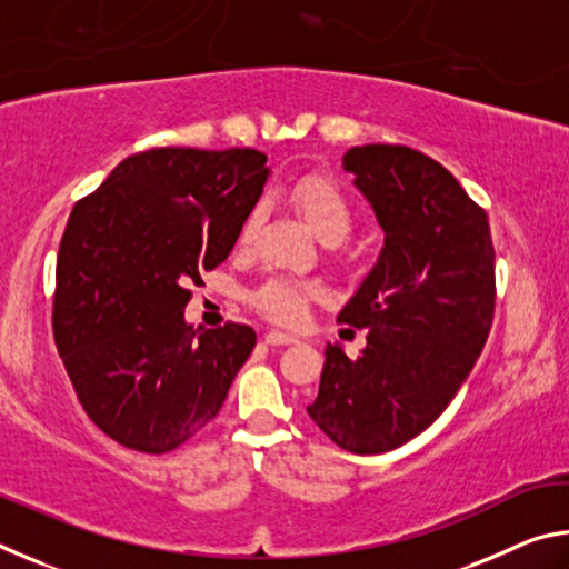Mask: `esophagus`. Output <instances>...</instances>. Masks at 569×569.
Returning <instances> with one entry per match:
<instances>
[{"label": "esophagus", "instance_id": "34e87169", "mask_svg": "<svg viewBox=\"0 0 569 569\" xmlns=\"http://www.w3.org/2000/svg\"><path fill=\"white\" fill-rule=\"evenodd\" d=\"M266 343L268 346H288V343H296V336L283 333V331H268Z\"/></svg>", "mask_w": 569, "mask_h": 569}]
</instances>
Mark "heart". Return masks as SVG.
Masks as SVG:
<instances>
[{"label":"heart","instance_id":"1","mask_svg":"<svg viewBox=\"0 0 569 569\" xmlns=\"http://www.w3.org/2000/svg\"><path fill=\"white\" fill-rule=\"evenodd\" d=\"M291 200L306 226L326 246H339L353 230V208L339 186L323 178H301L291 190ZM258 210H253L240 228V243H248L258 228ZM319 296V288L311 283L293 281V278H268L250 293V303L266 319L283 326L303 323L308 316V303Z\"/></svg>","mask_w":569,"mask_h":569}]
</instances>
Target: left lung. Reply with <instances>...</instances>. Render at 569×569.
<instances>
[{"mask_svg": "<svg viewBox=\"0 0 569 569\" xmlns=\"http://www.w3.org/2000/svg\"><path fill=\"white\" fill-rule=\"evenodd\" d=\"M383 230L379 263L339 321L366 331L359 359L326 343L308 417L341 449L381 455L439 419L485 349L495 316L489 220L447 168L403 146L343 156Z\"/></svg>", "mask_w": 569, "mask_h": 569, "instance_id": "obj_1", "label": "left lung"}]
</instances>
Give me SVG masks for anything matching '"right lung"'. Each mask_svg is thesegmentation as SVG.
<instances>
[{"mask_svg": "<svg viewBox=\"0 0 569 569\" xmlns=\"http://www.w3.org/2000/svg\"><path fill=\"white\" fill-rule=\"evenodd\" d=\"M271 170L258 150L124 158L67 220L52 329L77 399L122 447L162 455L216 417L256 331L192 329L188 283L223 263Z\"/></svg>", "mask_w": 569, "mask_h": 569, "instance_id": "add662e5", "label": "right lung"}]
</instances>
